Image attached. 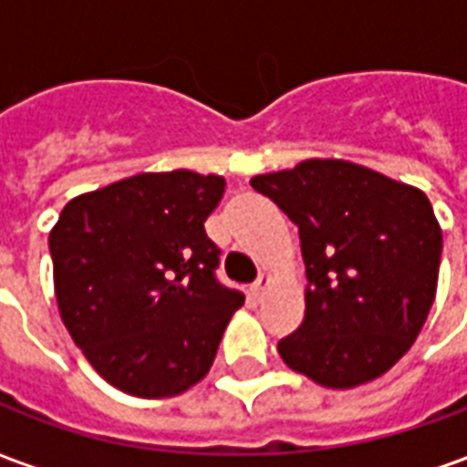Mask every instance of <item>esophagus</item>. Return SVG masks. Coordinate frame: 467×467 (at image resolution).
I'll return each mask as SVG.
<instances>
[{"label": "esophagus", "instance_id": "34e87169", "mask_svg": "<svg viewBox=\"0 0 467 467\" xmlns=\"http://www.w3.org/2000/svg\"><path fill=\"white\" fill-rule=\"evenodd\" d=\"M267 283H270V280H267V275H260V277L254 280V285L250 287V297H253L254 303H260V300H263L265 287H267Z\"/></svg>", "mask_w": 467, "mask_h": 467}]
</instances>
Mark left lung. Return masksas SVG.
Returning <instances> with one entry per match:
<instances>
[{"mask_svg": "<svg viewBox=\"0 0 467 467\" xmlns=\"http://www.w3.org/2000/svg\"><path fill=\"white\" fill-rule=\"evenodd\" d=\"M250 184L300 233L305 317L277 343L285 365L335 390L380 378L435 300L442 233L431 200L345 160H305Z\"/></svg>", "mask_w": 467, "mask_h": 467, "instance_id": "left-lung-1", "label": "left lung"}]
</instances>
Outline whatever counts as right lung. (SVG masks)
Segmentation results:
<instances>
[{
    "instance_id": "right-lung-1",
    "label": "right lung",
    "mask_w": 467,
    "mask_h": 467,
    "mask_svg": "<svg viewBox=\"0 0 467 467\" xmlns=\"http://www.w3.org/2000/svg\"><path fill=\"white\" fill-rule=\"evenodd\" d=\"M223 192L217 174H134L67 202L49 233L62 323L117 390L172 398L213 368L244 303L204 233Z\"/></svg>"
}]
</instances>
